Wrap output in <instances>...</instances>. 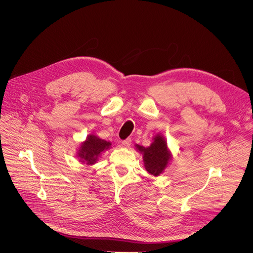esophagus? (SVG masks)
<instances>
[{
    "instance_id": "obj_1",
    "label": "esophagus",
    "mask_w": 253,
    "mask_h": 253,
    "mask_svg": "<svg viewBox=\"0 0 253 253\" xmlns=\"http://www.w3.org/2000/svg\"><path fill=\"white\" fill-rule=\"evenodd\" d=\"M122 144H123V146H124V147L129 148V147L131 146V139H130V138H127L126 140L122 141Z\"/></svg>"
}]
</instances>
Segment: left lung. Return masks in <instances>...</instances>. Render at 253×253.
<instances>
[{"label":"left lung","instance_id":"1","mask_svg":"<svg viewBox=\"0 0 253 253\" xmlns=\"http://www.w3.org/2000/svg\"><path fill=\"white\" fill-rule=\"evenodd\" d=\"M136 149L143 155L145 169L154 176L160 175L171 160V152L167 147L165 138L157 134L149 147H143L136 144Z\"/></svg>","mask_w":253,"mask_h":253}]
</instances>
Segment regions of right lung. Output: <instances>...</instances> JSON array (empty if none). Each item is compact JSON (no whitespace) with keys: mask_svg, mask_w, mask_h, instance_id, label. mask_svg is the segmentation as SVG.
Listing matches in <instances>:
<instances>
[{"mask_svg":"<svg viewBox=\"0 0 253 253\" xmlns=\"http://www.w3.org/2000/svg\"><path fill=\"white\" fill-rule=\"evenodd\" d=\"M111 142L100 139L94 134L88 135L86 140L81 143V146L78 151V158L82 163L87 165H93L98 161L99 156L105 150L111 147Z\"/></svg>","mask_w":253,"mask_h":253,"instance_id":"1","label":"right lung"}]
</instances>
